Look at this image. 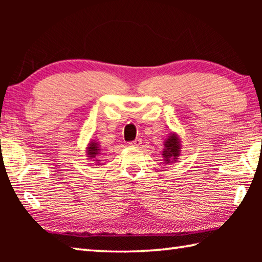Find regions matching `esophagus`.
Wrapping results in <instances>:
<instances>
[{
	"label": "esophagus",
	"instance_id": "34e87169",
	"mask_svg": "<svg viewBox=\"0 0 262 262\" xmlns=\"http://www.w3.org/2000/svg\"><path fill=\"white\" fill-rule=\"evenodd\" d=\"M142 143V140L141 139H136L134 141L129 142V145H132V147H139V145H141Z\"/></svg>",
	"mask_w": 262,
	"mask_h": 262
}]
</instances>
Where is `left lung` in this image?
<instances>
[{
    "instance_id": "left-lung-1",
    "label": "left lung",
    "mask_w": 262,
    "mask_h": 262,
    "mask_svg": "<svg viewBox=\"0 0 262 262\" xmlns=\"http://www.w3.org/2000/svg\"><path fill=\"white\" fill-rule=\"evenodd\" d=\"M181 152V141L180 136L177 133H170L167 139L164 141L163 149V158L166 164L176 163L178 161V157Z\"/></svg>"
}]
</instances>
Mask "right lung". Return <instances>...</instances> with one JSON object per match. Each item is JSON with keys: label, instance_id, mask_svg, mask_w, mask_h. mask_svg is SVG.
Masks as SVG:
<instances>
[{"label": "right lung", "instance_id": "right-lung-1", "mask_svg": "<svg viewBox=\"0 0 262 262\" xmlns=\"http://www.w3.org/2000/svg\"><path fill=\"white\" fill-rule=\"evenodd\" d=\"M86 149V157L89 159H91L92 162H96V163H100V159H98V156L100 155L101 151V147L98 142L95 141V140H91L89 142Z\"/></svg>", "mask_w": 262, "mask_h": 262}]
</instances>
